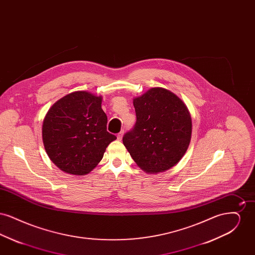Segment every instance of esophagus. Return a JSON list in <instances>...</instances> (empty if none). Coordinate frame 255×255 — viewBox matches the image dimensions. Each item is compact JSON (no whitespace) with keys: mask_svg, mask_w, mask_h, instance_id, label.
<instances>
[{"mask_svg":"<svg viewBox=\"0 0 255 255\" xmlns=\"http://www.w3.org/2000/svg\"><path fill=\"white\" fill-rule=\"evenodd\" d=\"M123 133H124L123 131H121L120 133H118V139H119V140H122V136H123Z\"/></svg>","mask_w":255,"mask_h":255,"instance_id":"obj_1","label":"esophagus"}]
</instances>
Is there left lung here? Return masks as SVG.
Instances as JSON below:
<instances>
[{
  "label": "left lung",
  "instance_id": "1",
  "mask_svg": "<svg viewBox=\"0 0 255 255\" xmlns=\"http://www.w3.org/2000/svg\"><path fill=\"white\" fill-rule=\"evenodd\" d=\"M133 103L136 122L123 135V144L147 173L170 169L181 160L191 139L192 122L187 107L163 88L148 90Z\"/></svg>",
  "mask_w": 255,
  "mask_h": 255
}]
</instances>
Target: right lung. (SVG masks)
I'll use <instances>...</instances> for the list:
<instances>
[{
  "label": "right lung",
  "instance_id": "add662e5",
  "mask_svg": "<svg viewBox=\"0 0 255 255\" xmlns=\"http://www.w3.org/2000/svg\"><path fill=\"white\" fill-rule=\"evenodd\" d=\"M102 97L78 91L62 97L48 111L43 142L51 161L62 171L84 176L94 169L117 136L107 131Z\"/></svg>",
  "mask_w": 255,
  "mask_h": 255
}]
</instances>
